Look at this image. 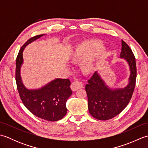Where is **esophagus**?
<instances>
[{
	"mask_svg": "<svg viewBox=\"0 0 148 148\" xmlns=\"http://www.w3.org/2000/svg\"><path fill=\"white\" fill-rule=\"evenodd\" d=\"M83 86V84L82 83L80 82L79 81H75L74 82L72 83L71 88L73 92H75V91H76L77 90L82 88Z\"/></svg>",
	"mask_w": 148,
	"mask_h": 148,
	"instance_id": "esophagus-1",
	"label": "esophagus"
}]
</instances>
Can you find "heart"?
I'll return each instance as SVG.
<instances>
[{
	"label": "heart",
	"mask_w": 148,
	"mask_h": 148,
	"mask_svg": "<svg viewBox=\"0 0 148 148\" xmlns=\"http://www.w3.org/2000/svg\"><path fill=\"white\" fill-rule=\"evenodd\" d=\"M100 45L101 42L96 40H87L81 43L75 50L72 56V60L74 61L83 60L95 50L91 58L84 64V70L87 72H91L93 69L95 60L104 54L106 51V47Z\"/></svg>",
	"instance_id": "1"
}]
</instances>
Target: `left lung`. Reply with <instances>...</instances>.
Instances as JSON below:
<instances>
[{
	"instance_id": "left-lung-1",
	"label": "left lung",
	"mask_w": 148,
	"mask_h": 148,
	"mask_svg": "<svg viewBox=\"0 0 148 148\" xmlns=\"http://www.w3.org/2000/svg\"><path fill=\"white\" fill-rule=\"evenodd\" d=\"M119 58L127 62L130 69L126 86L119 88L109 87L97 71L88 81L85 86L89 112L99 120H108L119 114L126 108L132 96L137 76L136 58L130 47L123 40Z\"/></svg>"
}]
</instances>
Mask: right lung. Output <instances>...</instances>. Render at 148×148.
I'll return each mask as SVG.
<instances>
[{
  "instance_id": "add662e5",
  "label": "right lung",
  "mask_w": 148,
  "mask_h": 148,
  "mask_svg": "<svg viewBox=\"0 0 148 148\" xmlns=\"http://www.w3.org/2000/svg\"><path fill=\"white\" fill-rule=\"evenodd\" d=\"M45 34L29 39L21 47L16 61V82L20 98L24 106L33 114L47 121H56L67 114L66 102L72 92L68 79L56 78L38 89H28L22 82L21 67L23 63V51L29 44Z\"/></svg>"
}]
</instances>
